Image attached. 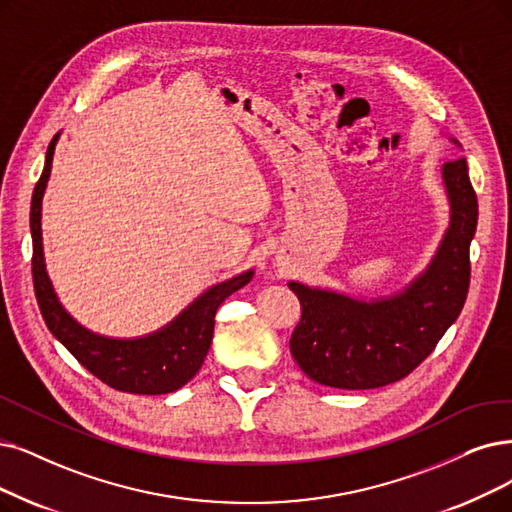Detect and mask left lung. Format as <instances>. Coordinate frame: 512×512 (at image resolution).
I'll return each instance as SVG.
<instances>
[{"instance_id":"left-lung-1","label":"left lung","mask_w":512,"mask_h":512,"mask_svg":"<svg viewBox=\"0 0 512 512\" xmlns=\"http://www.w3.org/2000/svg\"><path fill=\"white\" fill-rule=\"evenodd\" d=\"M443 180L452 222L431 267L403 294L361 302L290 283L302 309L290 351L311 380L344 391L393 384L412 374L458 319L470 285L479 206L464 157L445 161Z\"/></svg>"}]
</instances>
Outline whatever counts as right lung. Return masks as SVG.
Here are the masks:
<instances>
[{"mask_svg": "<svg viewBox=\"0 0 512 512\" xmlns=\"http://www.w3.org/2000/svg\"><path fill=\"white\" fill-rule=\"evenodd\" d=\"M58 134L52 138L46 166L39 176L31 199V237H33V288L39 311L56 340L86 367L90 374L121 393L166 395L185 386L203 365L212 336L218 306L252 279V271L224 281L197 298L189 309L176 317L161 332L138 340L102 338L69 317L58 302L46 275L42 248V197L50 178L52 157Z\"/></svg>", "mask_w": 512, "mask_h": 512, "instance_id": "right-lung-1", "label": "right lung"}]
</instances>
